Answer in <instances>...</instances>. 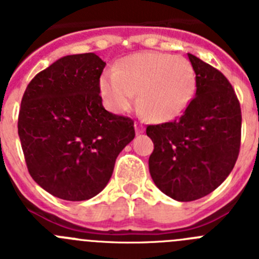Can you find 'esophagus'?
Returning <instances> with one entry per match:
<instances>
[{
    "instance_id": "34e87169",
    "label": "esophagus",
    "mask_w": 259,
    "mask_h": 259,
    "mask_svg": "<svg viewBox=\"0 0 259 259\" xmlns=\"http://www.w3.org/2000/svg\"><path fill=\"white\" fill-rule=\"evenodd\" d=\"M135 130H136V134H143L144 131H145V128H144V125L141 124V123H135Z\"/></svg>"
}]
</instances>
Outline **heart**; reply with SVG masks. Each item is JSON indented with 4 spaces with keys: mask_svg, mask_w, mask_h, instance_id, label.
<instances>
[{
    "mask_svg": "<svg viewBox=\"0 0 259 259\" xmlns=\"http://www.w3.org/2000/svg\"><path fill=\"white\" fill-rule=\"evenodd\" d=\"M196 72L184 57L141 52L125 57L115 71H105L98 91L105 106L124 113L137 101L153 122H167L184 113L196 93Z\"/></svg>",
    "mask_w": 259,
    "mask_h": 259,
    "instance_id": "obj_1",
    "label": "heart"
}]
</instances>
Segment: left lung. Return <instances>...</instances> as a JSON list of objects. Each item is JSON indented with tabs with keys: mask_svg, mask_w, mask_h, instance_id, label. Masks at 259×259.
Masks as SVG:
<instances>
[{
	"mask_svg": "<svg viewBox=\"0 0 259 259\" xmlns=\"http://www.w3.org/2000/svg\"><path fill=\"white\" fill-rule=\"evenodd\" d=\"M188 58L197 79L194 98L180 118L146 128L154 144L153 182L182 202L205 197L227 179L241 140V109L227 77L193 54Z\"/></svg>",
	"mask_w": 259,
	"mask_h": 259,
	"instance_id": "left-lung-1",
	"label": "left lung"
}]
</instances>
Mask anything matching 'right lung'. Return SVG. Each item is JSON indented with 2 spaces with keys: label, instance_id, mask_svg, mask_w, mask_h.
<instances>
[{
  "label": "right lung",
  "instance_id": "right-lung-1",
  "mask_svg": "<svg viewBox=\"0 0 259 259\" xmlns=\"http://www.w3.org/2000/svg\"><path fill=\"white\" fill-rule=\"evenodd\" d=\"M95 53L59 58L23 95L18 135L29 175L67 201L95 197L113 175L118 154L135 137L134 120L105 110Z\"/></svg>",
  "mask_w": 259,
  "mask_h": 259
}]
</instances>
